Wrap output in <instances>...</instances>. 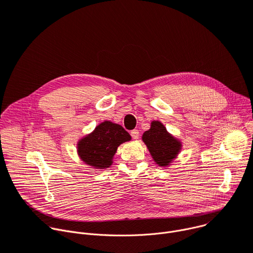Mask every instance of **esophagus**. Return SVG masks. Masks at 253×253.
I'll list each match as a JSON object with an SVG mask.
<instances>
[{
  "mask_svg": "<svg viewBox=\"0 0 253 253\" xmlns=\"http://www.w3.org/2000/svg\"><path fill=\"white\" fill-rule=\"evenodd\" d=\"M130 135H131V137H132V138L137 139V138H138V136H139V131H138L137 129H133V130H131V131H130Z\"/></svg>",
  "mask_w": 253,
  "mask_h": 253,
  "instance_id": "esophagus-1",
  "label": "esophagus"
}]
</instances>
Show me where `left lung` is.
Wrapping results in <instances>:
<instances>
[{
	"label": "left lung",
	"mask_w": 253,
	"mask_h": 253,
	"mask_svg": "<svg viewBox=\"0 0 253 253\" xmlns=\"http://www.w3.org/2000/svg\"><path fill=\"white\" fill-rule=\"evenodd\" d=\"M143 141L154 161L162 167L169 165L181 150V143L168 132L160 122L151 124V128L143 134Z\"/></svg>",
	"instance_id": "obj_1"
}]
</instances>
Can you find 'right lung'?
Returning a JSON list of instances; mask_svg holds the SVG:
<instances>
[{
	"instance_id": "1",
	"label": "right lung",
	"mask_w": 253,
	"mask_h": 253,
	"mask_svg": "<svg viewBox=\"0 0 253 253\" xmlns=\"http://www.w3.org/2000/svg\"><path fill=\"white\" fill-rule=\"evenodd\" d=\"M129 133L120 125L103 122L95 127L93 132L78 142L80 159L96 169H105L112 163L118 147L130 141Z\"/></svg>"
}]
</instances>
